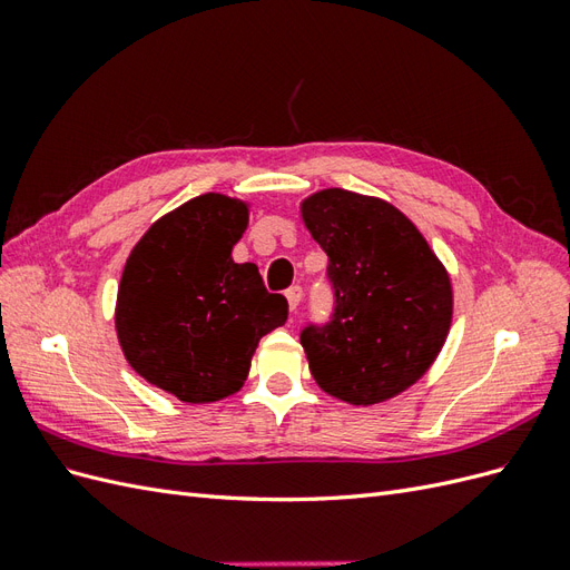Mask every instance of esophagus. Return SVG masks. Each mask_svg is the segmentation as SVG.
<instances>
[{"mask_svg": "<svg viewBox=\"0 0 570 570\" xmlns=\"http://www.w3.org/2000/svg\"><path fill=\"white\" fill-rule=\"evenodd\" d=\"M302 295H304V289H302L299 285H292V287L285 292L287 304H289V312H297V306H299V302H302Z\"/></svg>", "mask_w": 570, "mask_h": 570, "instance_id": "obj_1", "label": "esophagus"}]
</instances>
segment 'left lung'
<instances>
[{"mask_svg": "<svg viewBox=\"0 0 570 570\" xmlns=\"http://www.w3.org/2000/svg\"><path fill=\"white\" fill-rule=\"evenodd\" d=\"M302 218L327 254L335 306L299 335L314 381L356 406L385 402L430 368L452 323V283L419 228L392 204L321 189Z\"/></svg>", "mask_w": 570, "mask_h": 570, "instance_id": "left-lung-1", "label": "left lung"}]
</instances>
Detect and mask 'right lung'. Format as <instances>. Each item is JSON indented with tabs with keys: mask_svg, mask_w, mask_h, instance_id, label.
Wrapping results in <instances>:
<instances>
[{
	"mask_svg": "<svg viewBox=\"0 0 570 570\" xmlns=\"http://www.w3.org/2000/svg\"><path fill=\"white\" fill-rule=\"evenodd\" d=\"M247 220L245 202L199 195L154 223L120 275V350L180 402L237 392L258 340L287 321V299L266 289L254 264L230 256Z\"/></svg>",
	"mask_w": 570,
	"mask_h": 570,
	"instance_id": "add662e5",
	"label": "right lung"
}]
</instances>
